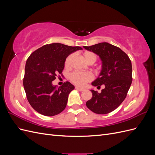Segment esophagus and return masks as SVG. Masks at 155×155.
I'll return each mask as SVG.
<instances>
[{"label":"esophagus","instance_id":"1","mask_svg":"<svg viewBox=\"0 0 155 155\" xmlns=\"http://www.w3.org/2000/svg\"><path fill=\"white\" fill-rule=\"evenodd\" d=\"M76 88L78 89V90L79 91H83L84 90H85V89H84L83 88H81V87H76Z\"/></svg>","mask_w":155,"mask_h":155}]
</instances>
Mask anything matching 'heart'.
Returning <instances> with one entry per match:
<instances>
[{
  "instance_id": "obj_1",
  "label": "heart",
  "mask_w": 155,
  "mask_h": 155,
  "mask_svg": "<svg viewBox=\"0 0 155 155\" xmlns=\"http://www.w3.org/2000/svg\"><path fill=\"white\" fill-rule=\"evenodd\" d=\"M83 56L85 61L88 64H92L95 63L97 60L96 55L92 51H85L83 53ZM74 57V54H70L64 62V66L67 68H69L71 63V61ZM92 79V75L88 72H82L76 71L70 74V79L72 83L78 86H84L86 83L91 81Z\"/></svg>"
}]
</instances>
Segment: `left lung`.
Returning a JSON list of instances; mask_svg holds the SVG:
<instances>
[{
  "instance_id": "8db88e82",
  "label": "left lung",
  "mask_w": 155,
  "mask_h": 155,
  "mask_svg": "<svg viewBox=\"0 0 155 155\" xmlns=\"http://www.w3.org/2000/svg\"><path fill=\"white\" fill-rule=\"evenodd\" d=\"M83 48L99 55L102 61L100 76L92 85H105L101 93L91 91L92 97L86 105L94 113L108 114L118 108L127 94L133 81L132 64L124 51L105 42Z\"/></svg>"
}]
</instances>
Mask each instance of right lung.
Wrapping results in <instances>:
<instances>
[{
    "label": "right lung",
    "mask_w": 155,
    "mask_h": 155,
    "mask_svg": "<svg viewBox=\"0 0 155 155\" xmlns=\"http://www.w3.org/2000/svg\"><path fill=\"white\" fill-rule=\"evenodd\" d=\"M83 48L61 43L46 45L34 51L28 58L23 85L27 100L41 114L53 116L67 106L70 92L74 86L68 81L58 87L52 81L61 75L68 56Z\"/></svg>",
    "instance_id": "add662e5"
}]
</instances>
